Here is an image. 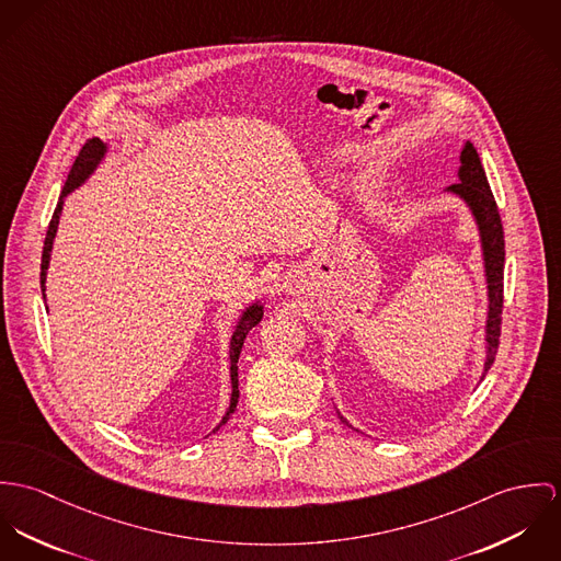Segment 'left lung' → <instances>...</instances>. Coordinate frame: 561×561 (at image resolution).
I'll return each instance as SVG.
<instances>
[{"label": "left lung", "mask_w": 561, "mask_h": 561, "mask_svg": "<svg viewBox=\"0 0 561 561\" xmlns=\"http://www.w3.org/2000/svg\"><path fill=\"white\" fill-rule=\"evenodd\" d=\"M458 181L456 185L445 188L447 193L458 195L471 210L478 232H480V245L484 257V275H486V290H489V318H486V362L484 373L491 370L497 353L499 335H501V311H503V262H505V241H503V226L499 217L497 202L493 197V191L489 187L486 172L482 168L480 154L473 148L471 141L465 144L460 152V168H458ZM340 415V411H337ZM340 420L346 422V417L340 415Z\"/></svg>", "instance_id": "8db88e82"}]
</instances>
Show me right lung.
Wrapping results in <instances>:
<instances>
[{
  "label": "right lung",
  "mask_w": 561,
  "mask_h": 561,
  "mask_svg": "<svg viewBox=\"0 0 561 561\" xmlns=\"http://www.w3.org/2000/svg\"><path fill=\"white\" fill-rule=\"evenodd\" d=\"M107 152V144H103L99 137H92L85 141V146L81 148L79 157L75 159L72 168H70V174L66 179V185L62 188V195H60V202L54 210V217H51V224H49V230H47V237H45V248H43V262H41V288H43V299H45V282H47V268H49V260H51V250H54V239H56V232H58V224H60V215H62L64 197L68 193H72L75 188L81 187L90 176L92 172L99 168V163L103 161ZM262 313L264 308L260 306V301L251 304L250 308H245V311L241 313L237 327H234V333L230 337V380H232V396H230V407L226 411V415L221 417L219 426L215 431H219L228 420L230 415L237 411V404H239V355H241V348H243V342L248 337L251 329L262 320ZM213 431V433H215Z\"/></svg>",
  "instance_id": "1"
}]
</instances>
